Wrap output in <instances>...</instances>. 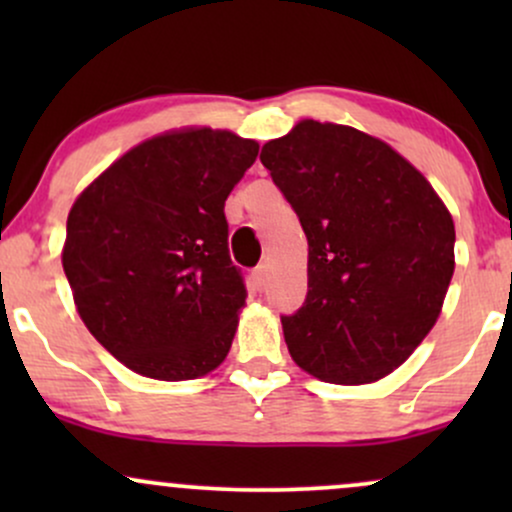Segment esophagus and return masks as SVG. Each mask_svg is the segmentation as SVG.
Segmentation results:
<instances>
[{
    "instance_id": "34e87169",
    "label": "esophagus",
    "mask_w": 512,
    "mask_h": 512,
    "mask_svg": "<svg viewBox=\"0 0 512 512\" xmlns=\"http://www.w3.org/2000/svg\"><path fill=\"white\" fill-rule=\"evenodd\" d=\"M252 281H255V286L260 291L269 284V267H267V264H260V267H257L255 272H252Z\"/></svg>"
}]
</instances>
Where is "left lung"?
Returning a JSON list of instances; mask_svg holds the SVG:
<instances>
[{
	"instance_id": "8db88e82",
	"label": "left lung",
	"mask_w": 512,
	"mask_h": 512,
	"mask_svg": "<svg viewBox=\"0 0 512 512\" xmlns=\"http://www.w3.org/2000/svg\"><path fill=\"white\" fill-rule=\"evenodd\" d=\"M260 161L308 238V296L281 317L296 366L378 383L414 354L455 272V223L431 182L383 139L301 120Z\"/></svg>"
}]
</instances>
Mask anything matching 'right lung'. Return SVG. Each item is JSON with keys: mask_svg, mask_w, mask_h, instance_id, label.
Masks as SVG:
<instances>
[{"mask_svg": "<svg viewBox=\"0 0 512 512\" xmlns=\"http://www.w3.org/2000/svg\"><path fill=\"white\" fill-rule=\"evenodd\" d=\"M257 151L228 129H170L74 199L64 274L76 313L122 366L178 383L228 356L245 286L228 257L223 204Z\"/></svg>", "mask_w": 512, "mask_h": 512, "instance_id": "add662e5", "label": "right lung"}]
</instances>
